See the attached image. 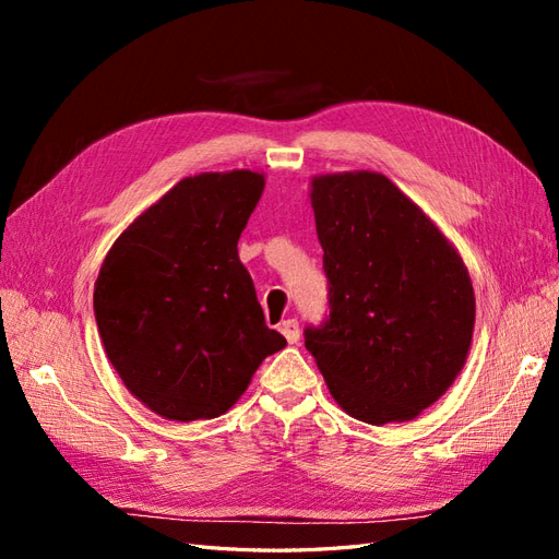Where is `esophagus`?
<instances>
[{
  "instance_id": "esophagus-1",
  "label": "esophagus",
  "mask_w": 559,
  "mask_h": 559,
  "mask_svg": "<svg viewBox=\"0 0 559 559\" xmlns=\"http://www.w3.org/2000/svg\"><path fill=\"white\" fill-rule=\"evenodd\" d=\"M280 331H282V335L286 337V343H289V345H296V343L300 341V326H298V319H286V321H282Z\"/></svg>"
}]
</instances>
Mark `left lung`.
<instances>
[{
	"label": "left lung",
	"instance_id": "1",
	"mask_svg": "<svg viewBox=\"0 0 559 559\" xmlns=\"http://www.w3.org/2000/svg\"><path fill=\"white\" fill-rule=\"evenodd\" d=\"M329 314L306 326L331 396L368 425L441 399L471 347L476 296L460 253L378 173L312 179Z\"/></svg>",
	"mask_w": 559,
	"mask_h": 559
}]
</instances>
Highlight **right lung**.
Masks as SVG:
<instances>
[{
	"instance_id": "add662e5",
	"label": "right lung",
	"mask_w": 559,
	"mask_h": 559,
	"mask_svg": "<svg viewBox=\"0 0 559 559\" xmlns=\"http://www.w3.org/2000/svg\"><path fill=\"white\" fill-rule=\"evenodd\" d=\"M259 173L181 179L114 242L93 310L116 373L177 421L224 415L284 335L265 326L238 240L263 193Z\"/></svg>"
}]
</instances>
